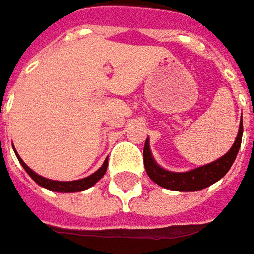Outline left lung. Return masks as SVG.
<instances>
[{
    "label": "left lung",
    "instance_id": "1",
    "mask_svg": "<svg viewBox=\"0 0 254 254\" xmlns=\"http://www.w3.org/2000/svg\"><path fill=\"white\" fill-rule=\"evenodd\" d=\"M242 135H243V122L241 119L239 132L236 136L235 143L229 149V152L223 154L218 160L201 166L194 170L184 171V173H174V171L164 170L160 167L152 156L149 139H146L143 147V163L144 169L150 180H153L160 187L173 190V191H198L202 188L209 187L211 184L221 180L229 171L232 164L235 162L238 152L241 149Z\"/></svg>",
    "mask_w": 254,
    "mask_h": 254
}]
</instances>
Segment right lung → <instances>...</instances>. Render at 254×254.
<instances>
[{
	"label": "right lung",
	"instance_id": "right-lung-1",
	"mask_svg": "<svg viewBox=\"0 0 254 254\" xmlns=\"http://www.w3.org/2000/svg\"><path fill=\"white\" fill-rule=\"evenodd\" d=\"M13 150H15V149H13ZM15 154H16L19 163L22 164L23 169L26 170V173L39 184L40 187L48 188L50 191H56V192H78V191H84V190H87V188L92 187L98 180H101L104 177V174H105V171H107V167H108V160H105L104 164L101 166L98 170L95 171V173H92L91 176L85 177V179L74 180V181H55V180L45 179V177H42L39 174H36L35 171L32 170V169H29V167L23 163L22 159L19 157V154L16 153V152H15Z\"/></svg>",
	"mask_w": 254,
	"mask_h": 254
}]
</instances>
